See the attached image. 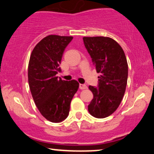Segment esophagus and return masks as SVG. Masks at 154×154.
Here are the masks:
<instances>
[{
    "instance_id": "1",
    "label": "esophagus",
    "mask_w": 154,
    "mask_h": 154,
    "mask_svg": "<svg viewBox=\"0 0 154 154\" xmlns=\"http://www.w3.org/2000/svg\"><path fill=\"white\" fill-rule=\"evenodd\" d=\"M79 88L80 89H86V88H87V86H86V84H79Z\"/></svg>"
}]
</instances>
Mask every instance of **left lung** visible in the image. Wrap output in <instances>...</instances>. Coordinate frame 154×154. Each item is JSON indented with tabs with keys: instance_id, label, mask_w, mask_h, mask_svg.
Wrapping results in <instances>:
<instances>
[{
	"instance_id": "8db88e82",
	"label": "left lung",
	"mask_w": 154,
	"mask_h": 154,
	"mask_svg": "<svg viewBox=\"0 0 154 154\" xmlns=\"http://www.w3.org/2000/svg\"><path fill=\"white\" fill-rule=\"evenodd\" d=\"M84 45L99 76L98 87L89 86L94 98L88 110L93 117L104 118L118 108L127 86L128 66L125 52L116 41L106 37H84Z\"/></svg>"
}]
</instances>
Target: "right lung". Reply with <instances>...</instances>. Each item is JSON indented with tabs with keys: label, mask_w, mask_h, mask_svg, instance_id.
Here are the masks:
<instances>
[{
	"label": "right lung",
	"mask_w": 154,
	"mask_h": 154,
	"mask_svg": "<svg viewBox=\"0 0 154 154\" xmlns=\"http://www.w3.org/2000/svg\"><path fill=\"white\" fill-rule=\"evenodd\" d=\"M73 37L48 35L37 43L30 55L28 81L32 97L41 115L52 122L68 116L70 104L79 89L77 81L56 76L63 52Z\"/></svg>",
	"instance_id": "1"
}]
</instances>
